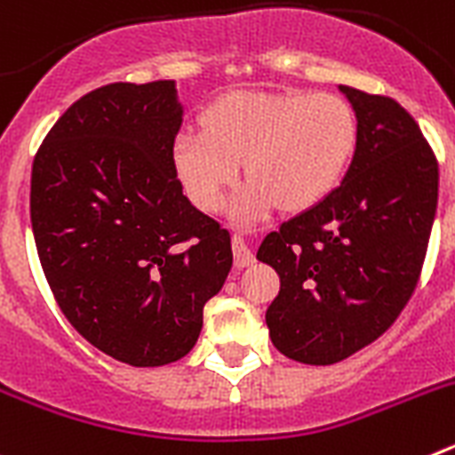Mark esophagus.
<instances>
[{"label": "esophagus", "mask_w": 455, "mask_h": 455, "mask_svg": "<svg viewBox=\"0 0 455 455\" xmlns=\"http://www.w3.org/2000/svg\"><path fill=\"white\" fill-rule=\"evenodd\" d=\"M232 252H235V267L246 268L255 262V255H252V251L241 236H232Z\"/></svg>", "instance_id": "1"}]
</instances>
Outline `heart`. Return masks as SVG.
<instances>
[{
    "mask_svg": "<svg viewBox=\"0 0 455 455\" xmlns=\"http://www.w3.org/2000/svg\"><path fill=\"white\" fill-rule=\"evenodd\" d=\"M204 130L172 140V166L188 198L219 212L246 162L251 182L236 193V223L264 220L277 204L299 212L321 200L344 178L357 146V118L331 92H232L203 116Z\"/></svg>",
    "mask_w": 455,
    "mask_h": 455,
    "instance_id": "1",
    "label": "heart"
}]
</instances>
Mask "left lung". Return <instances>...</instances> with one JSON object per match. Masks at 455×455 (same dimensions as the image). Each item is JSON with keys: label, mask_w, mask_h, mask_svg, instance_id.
I'll list each match as a JSON object with an SVG mask.
<instances>
[{"label": "left lung", "mask_w": 455, "mask_h": 455, "mask_svg": "<svg viewBox=\"0 0 455 455\" xmlns=\"http://www.w3.org/2000/svg\"><path fill=\"white\" fill-rule=\"evenodd\" d=\"M339 91L357 118L347 175L257 251L280 275L267 309L273 347L303 364L339 363L396 321L437 207V162L415 118L392 98Z\"/></svg>", "instance_id": "left-lung-1"}]
</instances>
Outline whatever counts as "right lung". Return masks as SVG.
Segmentation results:
<instances>
[{
	"label": "right lung",
	"instance_id": "obj_1",
	"mask_svg": "<svg viewBox=\"0 0 455 455\" xmlns=\"http://www.w3.org/2000/svg\"><path fill=\"white\" fill-rule=\"evenodd\" d=\"M172 79L108 84L72 104L31 168V228L56 303L132 367L187 355L232 268L230 232L182 193Z\"/></svg>",
	"mask_w": 455,
	"mask_h": 455
}]
</instances>
